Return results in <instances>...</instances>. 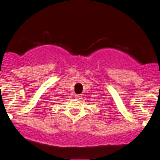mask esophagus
<instances>
[{
    "instance_id": "esophagus-1",
    "label": "esophagus",
    "mask_w": 160,
    "mask_h": 160,
    "mask_svg": "<svg viewBox=\"0 0 160 160\" xmlns=\"http://www.w3.org/2000/svg\"><path fill=\"white\" fill-rule=\"evenodd\" d=\"M81 98H82L81 95H75V98H76L77 100H80V99H81Z\"/></svg>"
}]
</instances>
